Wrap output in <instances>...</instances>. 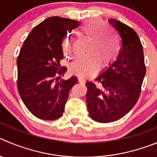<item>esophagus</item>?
I'll return each mask as SVG.
<instances>
[{
    "label": "esophagus",
    "mask_w": 157,
    "mask_h": 157,
    "mask_svg": "<svg viewBox=\"0 0 157 157\" xmlns=\"http://www.w3.org/2000/svg\"><path fill=\"white\" fill-rule=\"evenodd\" d=\"M78 81L80 82V83H84V82H85V79H83V77H79Z\"/></svg>",
    "instance_id": "obj_1"
}]
</instances>
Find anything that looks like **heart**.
Segmentation results:
<instances>
[{
  "label": "heart",
  "instance_id": "obj_1",
  "mask_svg": "<svg viewBox=\"0 0 157 157\" xmlns=\"http://www.w3.org/2000/svg\"><path fill=\"white\" fill-rule=\"evenodd\" d=\"M105 23L100 19H90L80 27V32L84 37L91 39L90 55L84 59H77L71 63V74L80 77H88L98 70L100 63L103 67L112 63L118 58L121 50L119 39L112 32L102 29ZM108 33V35L106 34ZM63 52L65 56L71 53V44L68 39L63 42Z\"/></svg>",
  "mask_w": 157,
  "mask_h": 157
}]
</instances>
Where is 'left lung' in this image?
I'll use <instances>...</instances> for the list:
<instances>
[{"label":"left lung","mask_w":157,"mask_h":157,"mask_svg":"<svg viewBox=\"0 0 157 157\" xmlns=\"http://www.w3.org/2000/svg\"><path fill=\"white\" fill-rule=\"evenodd\" d=\"M108 22L121 38L119 55L97 77L98 86L90 81L86 83L89 115L101 123L119 120L132 109L146 74L143 45L137 33L116 19H108Z\"/></svg>","instance_id":"1"}]
</instances>
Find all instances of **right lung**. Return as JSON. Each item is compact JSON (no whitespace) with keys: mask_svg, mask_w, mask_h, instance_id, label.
<instances>
[{"mask_svg":"<svg viewBox=\"0 0 157 157\" xmlns=\"http://www.w3.org/2000/svg\"><path fill=\"white\" fill-rule=\"evenodd\" d=\"M79 21L50 17L31 31L17 59V90L29 112L43 120H55L63 113L70 89L77 82L75 76L60 78L67 67H60L63 59V38Z\"/></svg>","mask_w":157,"mask_h":157,"instance_id":"add662e5","label":"right lung"}]
</instances>
